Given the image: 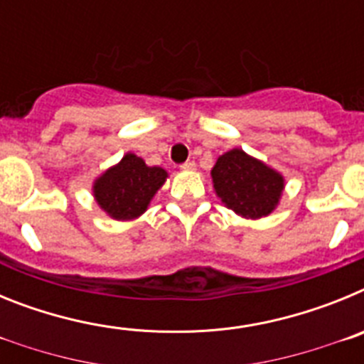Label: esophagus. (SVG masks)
I'll return each mask as SVG.
<instances>
[{"instance_id":"esophagus-1","label":"esophagus","mask_w":364,"mask_h":364,"mask_svg":"<svg viewBox=\"0 0 364 364\" xmlns=\"http://www.w3.org/2000/svg\"><path fill=\"white\" fill-rule=\"evenodd\" d=\"M180 167H182L184 171H195V169H197V164L193 162V160H188V162H184Z\"/></svg>"}]
</instances>
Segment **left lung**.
<instances>
[{
  "mask_svg": "<svg viewBox=\"0 0 364 364\" xmlns=\"http://www.w3.org/2000/svg\"><path fill=\"white\" fill-rule=\"evenodd\" d=\"M211 178L222 204L239 217L252 220L268 217L279 205L284 191L281 173L239 147L218 156Z\"/></svg>",
  "mask_w": 364,
  "mask_h": 364,
  "instance_id": "1",
  "label": "left lung"
}]
</instances>
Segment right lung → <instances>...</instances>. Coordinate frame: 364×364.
I'll use <instances>...</instances> for the list:
<instances>
[{"label":"right lung","mask_w":364,"mask_h":364,"mask_svg":"<svg viewBox=\"0 0 364 364\" xmlns=\"http://www.w3.org/2000/svg\"><path fill=\"white\" fill-rule=\"evenodd\" d=\"M167 171L147 166L134 153L124 154L117 166L109 167L92 184V195L100 210L114 220H134L151 204L164 186Z\"/></svg>","instance_id":"1"}]
</instances>
